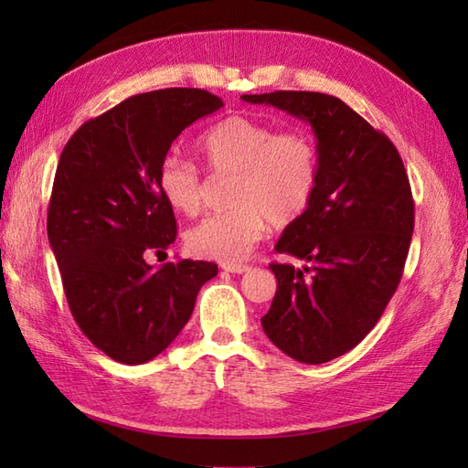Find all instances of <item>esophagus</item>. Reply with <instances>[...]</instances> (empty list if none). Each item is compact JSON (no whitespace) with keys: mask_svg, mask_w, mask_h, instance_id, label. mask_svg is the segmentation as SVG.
Returning <instances> with one entry per match:
<instances>
[{"mask_svg":"<svg viewBox=\"0 0 468 468\" xmlns=\"http://www.w3.org/2000/svg\"><path fill=\"white\" fill-rule=\"evenodd\" d=\"M223 270H225V271H229V273H237V275H241V273H247V271H250V265H223Z\"/></svg>","mask_w":468,"mask_h":468,"instance_id":"esophagus-1","label":"esophagus"}]
</instances>
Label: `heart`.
<instances>
[{"mask_svg": "<svg viewBox=\"0 0 468 468\" xmlns=\"http://www.w3.org/2000/svg\"><path fill=\"white\" fill-rule=\"evenodd\" d=\"M197 148L213 175L233 176L231 208L205 217L186 233V247L198 257L239 263L263 239L267 223L287 227L300 221L314 201L320 154L303 131L280 133L270 122L233 114L205 131ZM156 183L175 213L195 217L203 208L205 181L185 158H163Z\"/></svg>", "mask_w": 468, "mask_h": 468, "instance_id": "1", "label": "heart"}]
</instances>
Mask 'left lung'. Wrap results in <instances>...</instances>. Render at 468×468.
<instances>
[{
    "label": "left lung",
    "instance_id": "1",
    "mask_svg": "<svg viewBox=\"0 0 468 468\" xmlns=\"http://www.w3.org/2000/svg\"><path fill=\"white\" fill-rule=\"evenodd\" d=\"M241 98L280 108L315 134V197L275 245L305 263L270 265L277 292L261 325L293 360L330 362L370 334L400 283L414 231L409 176L388 136L340 98L293 90Z\"/></svg>",
    "mask_w": 468,
    "mask_h": 468
}]
</instances>
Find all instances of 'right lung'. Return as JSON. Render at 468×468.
<instances>
[{"label":"right lung","mask_w":468,"mask_h":468,"mask_svg":"<svg viewBox=\"0 0 468 468\" xmlns=\"http://www.w3.org/2000/svg\"><path fill=\"white\" fill-rule=\"evenodd\" d=\"M223 106L198 88L126 98L64 146L48 208V239L76 324L121 364L153 360L181 334L218 267L146 263L176 237L156 175L175 138Z\"/></svg>","instance_id":"add662e5"}]
</instances>
